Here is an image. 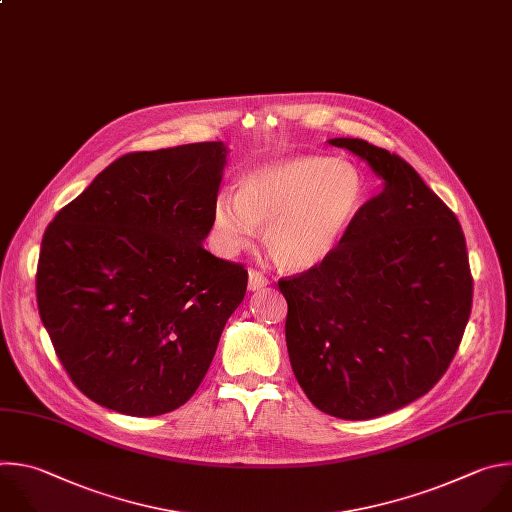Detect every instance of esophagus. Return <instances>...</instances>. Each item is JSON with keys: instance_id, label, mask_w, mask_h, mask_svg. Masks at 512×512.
I'll return each mask as SVG.
<instances>
[{"instance_id": "34e87169", "label": "esophagus", "mask_w": 512, "mask_h": 512, "mask_svg": "<svg viewBox=\"0 0 512 512\" xmlns=\"http://www.w3.org/2000/svg\"><path fill=\"white\" fill-rule=\"evenodd\" d=\"M266 284H268V278L260 270H254V268L248 270V290H260Z\"/></svg>"}]
</instances>
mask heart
<instances>
[{
  "mask_svg": "<svg viewBox=\"0 0 512 512\" xmlns=\"http://www.w3.org/2000/svg\"><path fill=\"white\" fill-rule=\"evenodd\" d=\"M365 203L361 171L343 159L294 157L246 171L236 195L220 191L212 226L222 254L252 248L264 226L270 256L288 270L327 260L355 224Z\"/></svg>",
  "mask_w": 512,
  "mask_h": 512,
  "instance_id": "1",
  "label": "heart"
}]
</instances>
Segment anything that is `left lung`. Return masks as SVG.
Returning <instances> with one entry per match:
<instances>
[{"mask_svg":"<svg viewBox=\"0 0 512 512\" xmlns=\"http://www.w3.org/2000/svg\"><path fill=\"white\" fill-rule=\"evenodd\" d=\"M369 163L383 189L335 252L282 278L294 377L321 412L371 420L426 395L450 367L472 309L458 218L395 153L331 139Z\"/></svg>","mask_w":512,"mask_h":512,"instance_id":"left-lung-1","label":"left lung"}]
</instances>
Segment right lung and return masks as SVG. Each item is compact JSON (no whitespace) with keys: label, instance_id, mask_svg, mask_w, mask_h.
I'll return each mask as SVG.
<instances>
[{"label":"right lung","instance_id":"right-lung-1","mask_svg":"<svg viewBox=\"0 0 512 512\" xmlns=\"http://www.w3.org/2000/svg\"><path fill=\"white\" fill-rule=\"evenodd\" d=\"M222 141L129 153L46 228L40 319L74 385L119 414L177 410L199 387L248 272L203 248Z\"/></svg>","mask_w":512,"mask_h":512}]
</instances>
